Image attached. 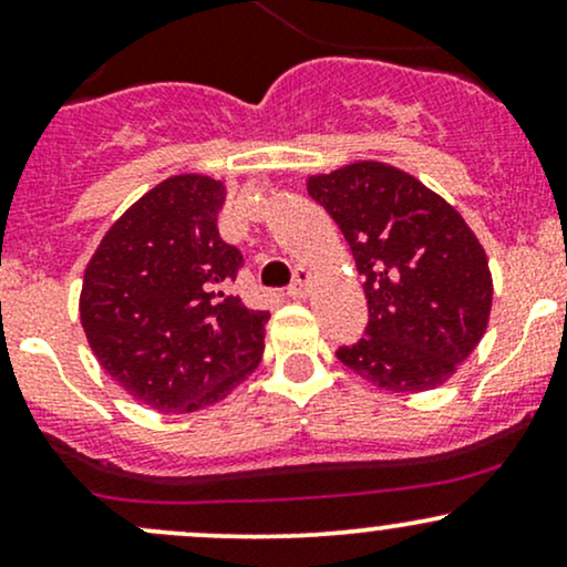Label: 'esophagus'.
I'll return each mask as SVG.
<instances>
[{
    "label": "esophagus",
    "mask_w": 567,
    "mask_h": 567,
    "mask_svg": "<svg viewBox=\"0 0 567 567\" xmlns=\"http://www.w3.org/2000/svg\"><path fill=\"white\" fill-rule=\"evenodd\" d=\"M311 279H315V275H311L309 269H296V279H292L290 285V298H306L309 296V288H311Z\"/></svg>",
    "instance_id": "obj_1"
}]
</instances>
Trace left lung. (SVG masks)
<instances>
[{
	"mask_svg": "<svg viewBox=\"0 0 567 567\" xmlns=\"http://www.w3.org/2000/svg\"><path fill=\"white\" fill-rule=\"evenodd\" d=\"M306 192L365 279L368 338L338 349V360L394 394L442 386L491 320L493 277L477 234L445 197L379 159L309 175Z\"/></svg>",
	"mask_w": 567,
	"mask_h": 567,
	"instance_id": "8db88e82",
	"label": "left lung"
}]
</instances>
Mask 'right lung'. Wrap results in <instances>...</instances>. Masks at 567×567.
Returning <instances> with one entry per match:
<instances>
[{
  "instance_id": "right-lung-1",
  "label": "right lung",
  "mask_w": 567,
  "mask_h": 567,
  "mask_svg": "<svg viewBox=\"0 0 567 567\" xmlns=\"http://www.w3.org/2000/svg\"><path fill=\"white\" fill-rule=\"evenodd\" d=\"M224 181L171 175L103 234L80 292L95 360L159 413H197L237 389L264 357L269 311L231 296L237 247L218 234Z\"/></svg>"
}]
</instances>
